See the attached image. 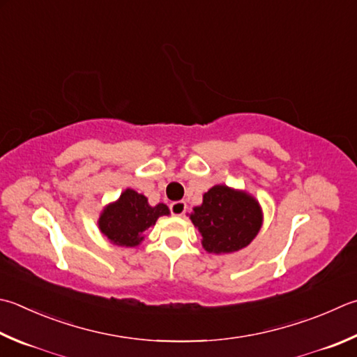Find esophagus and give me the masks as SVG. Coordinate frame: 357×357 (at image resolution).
Returning <instances> with one entry per match:
<instances>
[{
  "mask_svg": "<svg viewBox=\"0 0 357 357\" xmlns=\"http://www.w3.org/2000/svg\"><path fill=\"white\" fill-rule=\"evenodd\" d=\"M169 210H171V214H174V216H183L185 211H186V204L183 200L172 202V204L169 205Z\"/></svg>",
  "mask_w": 357,
  "mask_h": 357,
  "instance_id": "obj_1",
  "label": "esophagus"
}]
</instances>
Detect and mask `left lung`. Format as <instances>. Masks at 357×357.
<instances>
[{
	"label": "left lung",
	"mask_w": 357,
	"mask_h": 357,
	"mask_svg": "<svg viewBox=\"0 0 357 357\" xmlns=\"http://www.w3.org/2000/svg\"><path fill=\"white\" fill-rule=\"evenodd\" d=\"M191 220L202 233L206 252L231 253L257 236L262 214L258 202L248 194L216 185L204 194V204L194 208Z\"/></svg>",
	"instance_id": "8db88e82"
}]
</instances>
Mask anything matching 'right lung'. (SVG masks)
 <instances>
[{"label": "right lung", "mask_w": 357, "mask_h": 357, "mask_svg": "<svg viewBox=\"0 0 357 357\" xmlns=\"http://www.w3.org/2000/svg\"><path fill=\"white\" fill-rule=\"evenodd\" d=\"M169 214L165 204L151 206L143 194L126 190L115 204L100 214L99 228L110 242L121 247H135L144 239L143 233L155 225L160 216Z\"/></svg>", "instance_id": "add662e5"}]
</instances>
